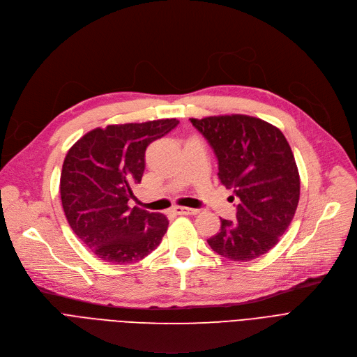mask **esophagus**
<instances>
[{
	"label": "esophagus",
	"mask_w": 357,
	"mask_h": 357,
	"mask_svg": "<svg viewBox=\"0 0 357 357\" xmlns=\"http://www.w3.org/2000/svg\"><path fill=\"white\" fill-rule=\"evenodd\" d=\"M174 212L177 215H197L199 208H192V207H184V206H176Z\"/></svg>",
	"instance_id": "esophagus-1"
}]
</instances>
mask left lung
Returning a JSON list of instances; mask_svg holds the SVG:
<instances>
[{
  "label": "left lung",
  "mask_w": 357,
  "mask_h": 357,
  "mask_svg": "<svg viewBox=\"0 0 357 357\" xmlns=\"http://www.w3.org/2000/svg\"><path fill=\"white\" fill-rule=\"evenodd\" d=\"M219 162V180L238 199L236 222L220 219L207 239L230 261H252L274 248L296 215L300 174L284 134L259 118L220 115L190 118Z\"/></svg>",
  "instance_id": "obj_1"
}]
</instances>
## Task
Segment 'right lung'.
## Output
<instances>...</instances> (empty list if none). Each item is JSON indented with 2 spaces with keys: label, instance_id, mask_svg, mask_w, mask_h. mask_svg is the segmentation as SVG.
Wrapping results in <instances>:
<instances>
[{
  "label": "right lung",
  "instance_id": "add662e5",
  "mask_svg": "<svg viewBox=\"0 0 357 357\" xmlns=\"http://www.w3.org/2000/svg\"><path fill=\"white\" fill-rule=\"evenodd\" d=\"M177 125L176 118L108 125L89 131L68 151L60 176L63 211L76 236L102 261H141L167 232L164 215L128 202L142 178L146 146Z\"/></svg>",
  "mask_w": 357,
  "mask_h": 357
}]
</instances>
